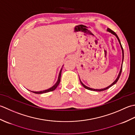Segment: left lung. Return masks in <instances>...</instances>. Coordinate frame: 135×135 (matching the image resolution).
Returning <instances> with one entry per match:
<instances>
[{
	"mask_svg": "<svg viewBox=\"0 0 135 135\" xmlns=\"http://www.w3.org/2000/svg\"><path fill=\"white\" fill-rule=\"evenodd\" d=\"M107 31H109V32H111V34L115 35V36H116V37L117 38V39H118V41H119V44H120V47H121L122 51V63H123V57H124V54H123V48H122V46L121 44H120V40H119V38H118V35H117L116 33H115L114 31H112V30H111V29L108 28V29H107ZM122 70V65H121V68H120V71H119V75H118V78H117V79L115 80V81L113 82V83H112L111 85H110V86H109L108 87H106V88H104V89H91V88H90V87H87L86 86H85V85H84V84H83V83H82V82L81 81L80 79V83H81V84L82 86H83L85 88V89H87V90H93V91H104V90H107L108 89H109V88H110V87H111V86H113V85H114L115 83H117V82L118 81V80H119V77H120V75H121Z\"/></svg>",
	"mask_w": 135,
	"mask_h": 135,
	"instance_id": "obj_1",
	"label": "left lung"
}]
</instances>
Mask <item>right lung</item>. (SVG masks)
Listing matches in <instances>:
<instances>
[{
	"label": "right lung",
	"mask_w": 135,
	"mask_h": 135,
	"mask_svg": "<svg viewBox=\"0 0 135 135\" xmlns=\"http://www.w3.org/2000/svg\"><path fill=\"white\" fill-rule=\"evenodd\" d=\"M62 68L61 69V70H60L59 74V76H58V79H57V80L56 81V83H55V84L54 85V86H52V87H51L50 89H47V90H43V91H32L33 93H35V94H42V93H48L49 91H54L56 89V87L58 86L60 81V76H61V72H62Z\"/></svg>",
	"instance_id": "obj_1"
}]
</instances>
